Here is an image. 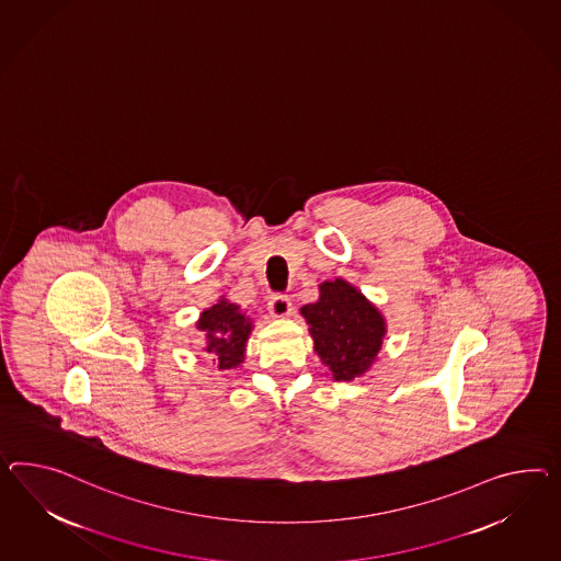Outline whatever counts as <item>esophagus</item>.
I'll return each instance as SVG.
<instances>
[{"label": "esophagus", "mask_w": 561, "mask_h": 561, "mask_svg": "<svg viewBox=\"0 0 561 561\" xmlns=\"http://www.w3.org/2000/svg\"><path fill=\"white\" fill-rule=\"evenodd\" d=\"M268 311L273 317H288L293 311V302L287 295H274L268 301Z\"/></svg>", "instance_id": "esophagus-1"}]
</instances>
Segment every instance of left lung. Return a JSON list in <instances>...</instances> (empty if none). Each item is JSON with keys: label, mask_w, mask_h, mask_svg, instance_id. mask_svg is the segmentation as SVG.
<instances>
[{"label": "left lung", "mask_w": 561, "mask_h": 561, "mask_svg": "<svg viewBox=\"0 0 561 561\" xmlns=\"http://www.w3.org/2000/svg\"><path fill=\"white\" fill-rule=\"evenodd\" d=\"M313 352L333 380L350 382L373 368L387 335V319L344 278L323 280L319 299L301 307Z\"/></svg>", "instance_id": "1"}]
</instances>
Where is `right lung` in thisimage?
I'll return each mask as SVG.
<instances>
[{
    "mask_svg": "<svg viewBox=\"0 0 561 561\" xmlns=\"http://www.w3.org/2000/svg\"><path fill=\"white\" fill-rule=\"evenodd\" d=\"M197 330L203 331L205 352L214 356L219 370L238 368L245 358V344L254 330V321L245 316L240 305L219 297L197 319Z\"/></svg>",
    "mask_w": 561,
    "mask_h": 561,
    "instance_id": "right-lung-1",
    "label": "right lung"
}]
</instances>
